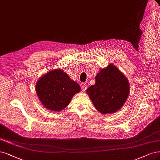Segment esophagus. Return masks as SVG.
Listing matches in <instances>:
<instances>
[{
  "label": "esophagus",
  "instance_id": "esophagus-1",
  "mask_svg": "<svg viewBox=\"0 0 160 160\" xmlns=\"http://www.w3.org/2000/svg\"><path fill=\"white\" fill-rule=\"evenodd\" d=\"M87 84L86 83H81V89L82 91H85L87 89Z\"/></svg>",
  "mask_w": 160,
  "mask_h": 160
}]
</instances>
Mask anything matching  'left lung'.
<instances>
[{
  "label": "left lung",
  "instance_id": "8db88e82",
  "mask_svg": "<svg viewBox=\"0 0 160 160\" xmlns=\"http://www.w3.org/2000/svg\"><path fill=\"white\" fill-rule=\"evenodd\" d=\"M93 105L101 114H111L122 107L130 93L126 76L112 63L100 69L95 76V84L86 91Z\"/></svg>",
  "mask_w": 160,
  "mask_h": 160
}]
</instances>
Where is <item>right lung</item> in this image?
Returning <instances> with one entry per match:
<instances>
[{
	"mask_svg": "<svg viewBox=\"0 0 160 160\" xmlns=\"http://www.w3.org/2000/svg\"><path fill=\"white\" fill-rule=\"evenodd\" d=\"M81 87L63 69H55L42 75L36 85L37 96L42 105L54 112L62 111Z\"/></svg>",
	"mask_w": 160,
	"mask_h": 160,
	"instance_id": "obj_1",
	"label": "right lung"
}]
</instances>
